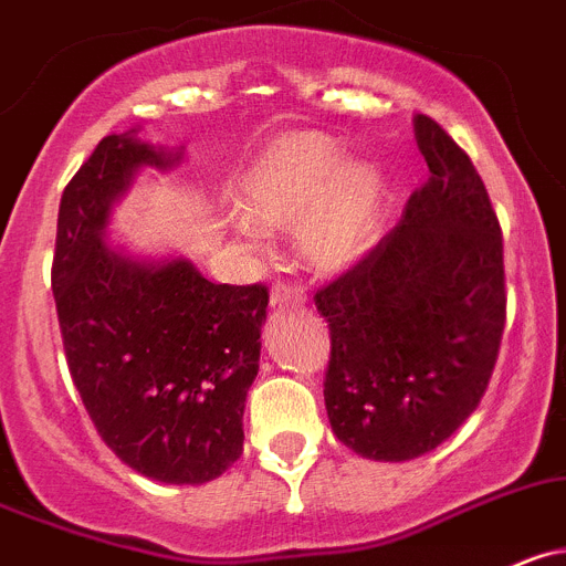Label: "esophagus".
<instances>
[{
	"label": "esophagus",
	"mask_w": 566,
	"mask_h": 566,
	"mask_svg": "<svg viewBox=\"0 0 566 566\" xmlns=\"http://www.w3.org/2000/svg\"><path fill=\"white\" fill-rule=\"evenodd\" d=\"M269 303L274 308H300L305 303V292L303 289L292 286V283H274L272 292H269Z\"/></svg>",
	"instance_id": "34e87169"
}]
</instances>
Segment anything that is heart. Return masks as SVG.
I'll return each mask as SVG.
<instances>
[{"label": "heart", "instance_id": "b5f03b06", "mask_svg": "<svg viewBox=\"0 0 566 566\" xmlns=\"http://www.w3.org/2000/svg\"><path fill=\"white\" fill-rule=\"evenodd\" d=\"M241 228H294L297 252L319 272H338L358 261L378 239L384 182L375 166L344 160L342 149L319 133L274 138L235 180Z\"/></svg>", "mask_w": 566, "mask_h": 566}]
</instances>
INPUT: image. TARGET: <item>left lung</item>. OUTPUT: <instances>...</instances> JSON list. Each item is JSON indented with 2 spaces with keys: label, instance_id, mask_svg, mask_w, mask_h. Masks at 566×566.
Returning a JSON list of instances; mask_svg holds the SVG:
<instances>
[{
  "label": "left lung",
  "instance_id": "1",
  "mask_svg": "<svg viewBox=\"0 0 566 566\" xmlns=\"http://www.w3.org/2000/svg\"><path fill=\"white\" fill-rule=\"evenodd\" d=\"M428 180L397 228L319 289L331 327L325 408L338 441L411 461L450 439L486 391L505 325L503 235L470 155L413 116Z\"/></svg>",
  "mask_w": 566,
  "mask_h": 566
}]
</instances>
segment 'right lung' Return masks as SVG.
I'll list each match as a JSON object with an SVG mask.
<instances>
[{
    "mask_svg": "<svg viewBox=\"0 0 566 566\" xmlns=\"http://www.w3.org/2000/svg\"><path fill=\"white\" fill-rule=\"evenodd\" d=\"M180 158L138 130L96 144L61 197L52 294L69 373L102 441L144 478L199 486L244 450L269 292L105 241L111 206L136 171Z\"/></svg>",
    "mask_w": 566,
    "mask_h": 566,
    "instance_id": "obj_1",
    "label": "right lung"
}]
</instances>
